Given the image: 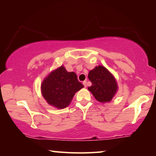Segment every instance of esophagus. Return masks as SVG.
<instances>
[{
  "mask_svg": "<svg viewBox=\"0 0 156 156\" xmlns=\"http://www.w3.org/2000/svg\"><path fill=\"white\" fill-rule=\"evenodd\" d=\"M83 84H84V87H87V80H85V81H84V82H83Z\"/></svg>",
  "mask_w": 156,
  "mask_h": 156,
  "instance_id": "1",
  "label": "esophagus"
}]
</instances>
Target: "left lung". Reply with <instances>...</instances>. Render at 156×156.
<instances>
[{
    "label": "left lung",
    "instance_id": "8db88e82",
    "mask_svg": "<svg viewBox=\"0 0 156 156\" xmlns=\"http://www.w3.org/2000/svg\"><path fill=\"white\" fill-rule=\"evenodd\" d=\"M88 78L92 83L88 90L98 101L109 102L115 96L118 89V83L113 75L104 66H96L89 72Z\"/></svg>",
    "mask_w": 156,
    "mask_h": 156
}]
</instances>
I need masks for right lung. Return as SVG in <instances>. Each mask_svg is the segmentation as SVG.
Here are the masks:
<instances>
[{
	"label": "right lung",
	"mask_w": 156,
	"mask_h": 156,
	"mask_svg": "<svg viewBox=\"0 0 156 156\" xmlns=\"http://www.w3.org/2000/svg\"><path fill=\"white\" fill-rule=\"evenodd\" d=\"M84 87L74 72L63 65L51 71L41 83L42 96L49 105L62 109L68 107L76 92Z\"/></svg>",
	"instance_id": "add662e5"
}]
</instances>
